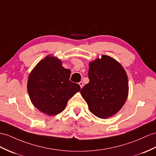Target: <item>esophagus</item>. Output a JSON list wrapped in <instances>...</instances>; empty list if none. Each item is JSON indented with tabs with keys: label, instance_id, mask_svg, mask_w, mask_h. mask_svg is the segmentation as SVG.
Segmentation results:
<instances>
[{
	"label": "esophagus",
	"instance_id": "obj_1",
	"mask_svg": "<svg viewBox=\"0 0 156 156\" xmlns=\"http://www.w3.org/2000/svg\"><path fill=\"white\" fill-rule=\"evenodd\" d=\"M79 85H80L81 88L82 89V88H83V82H81H81H79Z\"/></svg>",
	"mask_w": 156,
	"mask_h": 156
}]
</instances>
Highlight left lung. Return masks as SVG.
<instances>
[{"label":"left lung","mask_w":156,"mask_h":156,"mask_svg":"<svg viewBox=\"0 0 156 156\" xmlns=\"http://www.w3.org/2000/svg\"><path fill=\"white\" fill-rule=\"evenodd\" d=\"M89 82L81 90L89 111L100 119H107L119 112L128 95V76L121 64L102 55L89 63Z\"/></svg>","instance_id":"obj_1"}]
</instances>
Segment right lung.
<instances>
[{
	"mask_svg": "<svg viewBox=\"0 0 156 156\" xmlns=\"http://www.w3.org/2000/svg\"><path fill=\"white\" fill-rule=\"evenodd\" d=\"M70 74L55 57L49 55L41 59L30 72L27 83L34 107L49 116L62 112L69 98L81 90L79 85L69 80Z\"/></svg>",
	"mask_w": 156,
	"mask_h": 156,
	"instance_id": "obj_1",
	"label": "right lung"
}]
</instances>
